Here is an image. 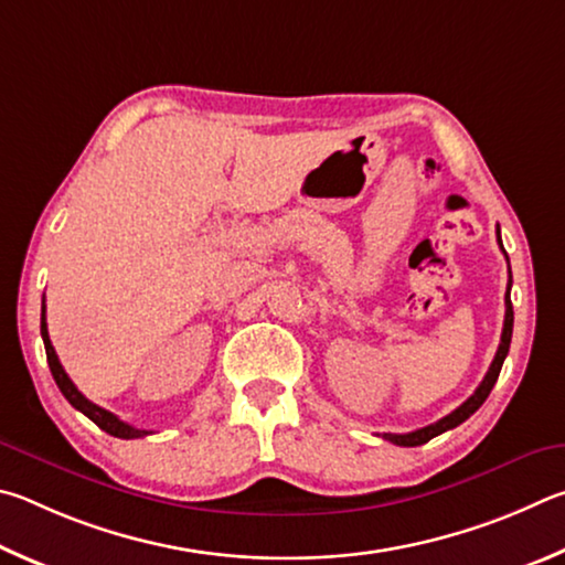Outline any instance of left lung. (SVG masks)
<instances>
[{"label":"left lung","instance_id":"left-lung-1","mask_svg":"<svg viewBox=\"0 0 565 565\" xmlns=\"http://www.w3.org/2000/svg\"><path fill=\"white\" fill-rule=\"evenodd\" d=\"M497 237H499V245H501V233L497 231ZM503 250V245H501ZM509 260V257H507ZM511 273V270H509ZM511 332H513V308H511V275H509V290H507V318H503V332H501V344L497 350V358H493L491 367L487 372V377L481 380V384L477 387V392L471 394V397L461 404V407L454 409L451 414H447V417L429 424V427H422L417 431H409V434H382L384 439L397 444V447H419V444H427L429 439L439 437V434L449 431L454 427H459L461 422H467L473 412H477L483 402H487V397L493 390V384H497L499 380V372H501V364L503 360H507L509 354V344H511Z\"/></svg>","mask_w":565,"mask_h":565}]
</instances>
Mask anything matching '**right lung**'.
<instances>
[{"instance_id": "right-lung-1", "label": "right lung", "mask_w": 565, "mask_h": 565, "mask_svg": "<svg viewBox=\"0 0 565 565\" xmlns=\"http://www.w3.org/2000/svg\"><path fill=\"white\" fill-rule=\"evenodd\" d=\"M42 340H44V350H46V362H49V370H52V377L56 382V387L62 390L64 397L68 399V404H72L74 409H78L82 414H86L88 419H92L98 429H104L106 434H111V437H118V439H138V437H146V429H136L131 427V424H126L116 417V414L106 412L98 407V404L88 402L82 392L76 390V384L68 380V374L64 372L62 362H58L56 352L52 348V340H49V330H46V305H42Z\"/></svg>"}]
</instances>
